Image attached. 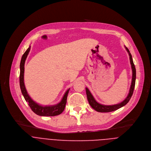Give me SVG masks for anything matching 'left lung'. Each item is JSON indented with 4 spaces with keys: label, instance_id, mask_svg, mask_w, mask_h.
Returning <instances> with one entry per match:
<instances>
[{
    "label": "left lung",
    "instance_id": "obj_1",
    "mask_svg": "<svg viewBox=\"0 0 151 151\" xmlns=\"http://www.w3.org/2000/svg\"><path fill=\"white\" fill-rule=\"evenodd\" d=\"M125 48L127 51L128 52L129 56H130V64H131V66H132V72H133L132 84H131V87H130V91H129V93H128L127 97H126V99L124 101H122V102H121L118 104H114V105H104V104H101L99 103L95 100V99L94 98V97L91 94L90 90L87 88H85L86 94H87V99H88V101L89 102V104H90V106L93 107V108L95 111H96L97 112H110L115 111L121 108V107H122V106H125L129 101V100H130V99H131V97L133 95L134 89V87H135L136 78V71L135 66H134L133 61L132 54L130 52V51L128 50V49L127 47H125Z\"/></svg>",
    "mask_w": 151,
    "mask_h": 151
}]
</instances>
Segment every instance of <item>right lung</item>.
Wrapping results in <instances>:
<instances>
[{"label":"right lung","mask_w":151,"mask_h":151,"mask_svg":"<svg viewBox=\"0 0 151 151\" xmlns=\"http://www.w3.org/2000/svg\"><path fill=\"white\" fill-rule=\"evenodd\" d=\"M30 46L26 51L24 53V54L21 58L20 62V74H19V85L21 93H22L26 101L27 102L30 107L32 111L39 116H54L56 115H58L61 114L65 108L66 104L67 102V97L69 91V89H68L66 92L64 94L62 100L61 101L55 105L52 106H41L38 103H36L33 101L30 96L29 95L26 88L25 87L24 82V64L26 58L29 54V52L30 50Z\"/></svg>","instance_id":"1"}]
</instances>
